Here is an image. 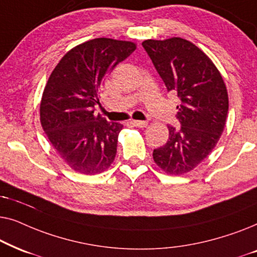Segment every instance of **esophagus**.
Instances as JSON below:
<instances>
[{"mask_svg":"<svg viewBox=\"0 0 257 257\" xmlns=\"http://www.w3.org/2000/svg\"><path fill=\"white\" fill-rule=\"evenodd\" d=\"M132 124L135 125V126H137V127H142V128H144V127H146L147 125H149V122H147V121H143V120H133Z\"/></svg>","mask_w":257,"mask_h":257,"instance_id":"esophagus-1","label":"esophagus"}]
</instances>
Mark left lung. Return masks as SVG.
Returning a JSON list of instances; mask_svg holds the SVG:
<instances>
[{"label": "left lung", "mask_w": 257, "mask_h": 257, "mask_svg": "<svg viewBox=\"0 0 257 257\" xmlns=\"http://www.w3.org/2000/svg\"><path fill=\"white\" fill-rule=\"evenodd\" d=\"M143 47L167 91L180 99V127L168 125L167 143L153 151V159L167 174L187 173L207 158L222 135L228 113L226 85L208 56L184 38L147 40Z\"/></svg>", "instance_id": "8db88e82"}]
</instances>
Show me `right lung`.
<instances>
[{
    "label": "right lung",
    "mask_w": 257,
    "mask_h": 257,
    "mask_svg": "<svg viewBox=\"0 0 257 257\" xmlns=\"http://www.w3.org/2000/svg\"><path fill=\"white\" fill-rule=\"evenodd\" d=\"M137 49L132 42L94 38L66 52L49 77L41 124L59 157L82 174L107 170L122 125L94 113L104 79Z\"/></svg>",
    "instance_id": "add662e5"
}]
</instances>
